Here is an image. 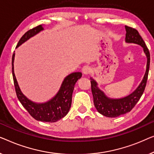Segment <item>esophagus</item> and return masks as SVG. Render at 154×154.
Here are the masks:
<instances>
[{
  "label": "esophagus",
  "instance_id": "obj_1",
  "mask_svg": "<svg viewBox=\"0 0 154 154\" xmlns=\"http://www.w3.org/2000/svg\"><path fill=\"white\" fill-rule=\"evenodd\" d=\"M91 68L90 66H84L83 68H82V72L84 75H88L91 72Z\"/></svg>",
  "mask_w": 154,
  "mask_h": 154
}]
</instances>
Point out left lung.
I'll use <instances>...</instances> for the list:
<instances>
[{"mask_svg":"<svg viewBox=\"0 0 154 154\" xmlns=\"http://www.w3.org/2000/svg\"><path fill=\"white\" fill-rule=\"evenodd\" d=\"M125 29L126 31L125 42L140 45L142 47L147 59L146 72L137 88L128 96L121 98H112L107 96L103 91L100 89L96 80L92 77L90 78L95 107L100 114L107 117H117L131 112L142 96L148 78L150 65V54L149 49L137 30L127 26H125Z\"/></svg>","mask_w":154,"mask_h":154,"instance_id":"obj_1","label":"left lung"}]
</instances>
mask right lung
<instances>
[{"label": "right lung", "instance_id": "1", "mask_svg": "<svg viewBox=\"0 0 154 154\" xmlns=\"http://www.w3.org/2000/svg\"><path fill=\"white\" fill-rule=\"evenodd\" d=\"M44 30L42 25H39L27 31L19 40L17 47ZM15 54L12 55V70L13 80L17 96L21 105L29 112L32 117L42 122H56L63 118L68 113L72 104V95L75 84L82 77V72H76L68 75L64 78L60 87L54 96L45 103H35L29 100L21 92L17 82L14 71V60Z\"/></svg>", "mask_w": 154, "mask_h": 154}]
</instances>
